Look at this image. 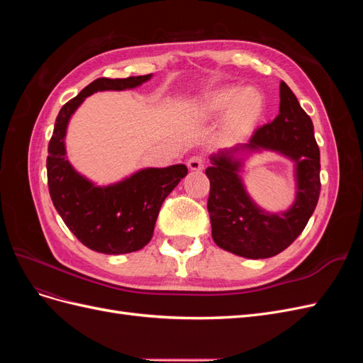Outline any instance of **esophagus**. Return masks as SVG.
Returning <instances> with one entry per match:
<instances>
[{
	"instance_id": "34e87169",
	"label": "esophagus",
	"mask_w": 363,
	"mask_h": 363,
	"mask_svg": "<svg viewBox=\"0 0 363 363\" xmlns=\"http://www.w3.org/2000/svg\"><path fill=\"white\" fill-rule=\"evenodd\" d=\"M188 167L192 171H201L204 168V159L201 156H194L188 160Z\"/></svg>"
}]
</instances>
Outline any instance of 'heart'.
Wrapping results in <instances>:
<instances>
[{
    "mask_svg": "<svg viewBox=\"0 0 363 363\" xmlns=\"http://www.w3.org/2000/svg\"><path fill=\"white\" fill-rule=\"evenodd\" d=\"M263 111V98L256 89L239 91L238 87H224L196 106L201 118H213L225 112V130L233 136H245L255 127Z\"/></svg>",
    "mask_w": 363,
    "mask_h": 363,
    "instance_id": "obj_1",
    "label": "heart"
}]
</instances>
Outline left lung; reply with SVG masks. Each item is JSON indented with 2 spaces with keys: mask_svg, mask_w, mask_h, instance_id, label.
Segmentation results:
<instances>
[{
  "mask_svg": "<svg viewBox=\"0 0 363 363\" xmlns=\"http://www.w3.org/2000/svg\"><path fill=\"white\" fill-rule=\"evenodd\" d=\"M277 150L296 163L297 195L286 213L268 214L250 200L238 171V150ZM206 169L211 180L207 211L215 244L236 256L267 259L286 250L301 235L320 199V148L313 124L289 86L280 83V111L269 124L259 127L250 142L211 156Z\"/></svg>",
  "mask_w": 363,
  "mask_h": 363,
  "instance_id": "1",
  "label": "left lung"
}]
</instances>
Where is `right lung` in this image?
I'll return each instance as SVG.
<instances>
[{
	"label": "right lung",
	"instance_id": "add662e5",
	"mask_svg": "<svg viewBox=\"0 0 363 363\" xmlns=\"http://www.w3.org/2000/svg\"><path fill=\"white\" fill-rule=\"evenodd\" d=\"M151 74L128 79H96L65 104L48 144L47 172L54 207L83 245L103 255H125L144 248L152 238L164 199L188 174L184 164L145 168L108 186H96L67 159L65 136L72 113L98 91H125L145 83Z\"/></svg>",
	"mask_w": 363,
	"mask_h": 363
}]
</instances>
